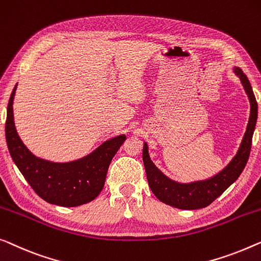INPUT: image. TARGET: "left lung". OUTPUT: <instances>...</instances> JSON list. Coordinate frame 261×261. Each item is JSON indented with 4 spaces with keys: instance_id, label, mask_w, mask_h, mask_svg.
I'll return each instance as SVG.
<instances>
[{
    "instance_id": "obj_1",
    "label": "left lung",
    "mask_w": 261,
    "mask_h": 261,
    "mask_svg": "<svg viewBox=\"0 0 261 261\" xmlns=\"http://www.w3.org/2000/svg\"><path fill=\"white\" fill-rule=\"evenodd\" d=\"M234 73L239 76L248 100H250V120H248L246 132H245L243 141L240 143L239 150L236 156L217 175L207 180L194 181L191 184H179L176 181H173L161 171H159L156 166L153 164L148 154V146L146 142L143 143L142 160L145 165L148 185L154 195L164 203L180 210L203 208L224 193L244 171L251 153L253 132H254L256 119H258V103H256L250 81L246 75L243 73V70L236 67Z\"/></svg>"
}]
</instances>
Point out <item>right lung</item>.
I'll return each mask as SVG.
<instances>
[{"label": "right lung", "instance_id": "right-lung-1", "mask_svg": "<svg viewBox=\"0 0 261 261\" xmlns=\"http://www.w3.org/2000/svg\"><path fill=\"white\" fill-rule=\"evenodd\" d=\"M16 87L10 95L6 121L7 145L15 165L44 201L63 207L92 201L102 191L112 159L126 135L107 140L94 152L75 161L51 162L37 158L24 146L15 128L13 102Z\"/></svg>", "mask_w": 261, "mask_h": 261}]
</instances>
